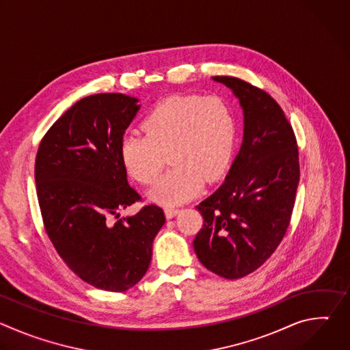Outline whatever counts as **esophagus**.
Returning a JSON list of instances; mask_svg holds the SVG:
<instances>
[{
    "instance_id": "34e87169",
    "label": "esophagus",
    "mask_w": 350,
    "mask_h": 350,
    "mask_svg": "<svg viewBox=\"0 0 350 350\" xmlns=\"http://www.w3.org/2000/svg\"><path fill=\"white\" fill-rule=\"evenodd\" d=\"M178 212H180V209H177V208H174V206H166V208H165V215H166L167 219L174 217Z\"/></svg>"
}]
</instances>
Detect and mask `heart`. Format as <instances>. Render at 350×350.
<instances>
[{
  "label": "heart",
  "mask_w": 350,
  "mask_h": 350,
  "mask_svg": "<svg viewBox=\"0 0 350 350\" xmlns=\"http://www.w3.org/2000/svg\"><path fill=\"white\" fill-rule=\"evenodd\" d=\"M235 116L220 95H174L142 122L141 135H124L119 155L126 173L142 185H152L166 158L173 167L149 192L163 205L189 199L227 169L235 142Z\"/></svg>",
  "instance_id": "b5f03b06"
}]
</instances>
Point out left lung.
Segmentation results:
<instances>
[{"label":"left lung","instance_id":"1","mask_svg":"<svg viewBox=\"0 0 350 350\" xmlns=\"http://www.w3.org/2000/svg\"><path fill=\"white\" fill-rule=\"evenodd\" d=\"M213 80L239 98L243 141L224 183L195 206L204 226L192 243L208 270L238 280L258 270L286 234L299 184V152L293 129L271 95L237 77Z\"/></svg>","mask_w":350,"mask_h":350}]
</instances>
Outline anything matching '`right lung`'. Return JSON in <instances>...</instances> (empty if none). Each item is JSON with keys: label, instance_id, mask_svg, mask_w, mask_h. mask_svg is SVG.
Masks as SVG:
<instances>
[{"label": "right lung", "instance_id": "right-lung-1", "mask_svg": "<svg viewBox=\"0 0 350 350\" xmlns=\"http://www.w3.org/2000/svg\"><path fill=\"white\" fill-rule=\"evenodd\" d=\"M138 99L120 92L88 95L42 137L34 178L45 232L83 281L124 292L146 273L152 242L166 221L162 208L120 211L141 201L129 185L119 146Z\"/></svg>", "mask_w": 350, "mask_h": 350}]
</instances>
